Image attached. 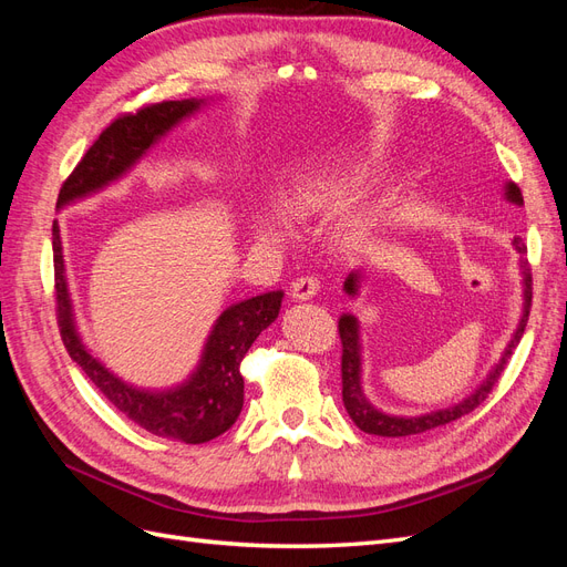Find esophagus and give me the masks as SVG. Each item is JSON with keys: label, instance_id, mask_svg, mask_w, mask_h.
Masks as SVG:
<instances>
[{"label": "esophagus", "instance_id": "esophagus-1", "mask_svg": "<svg viewBox=\"0 0 567 567\" xmlns=\"http://www.w3.org/2000/svg\"><path fill=\"white\" fill-rule=\"evenodd\" d=\"M319 293V281L315 277H300L290 286V298L296 302H307Z\"/></svg>", "mask_w": 567, "mask_h": 567}]
</instances>
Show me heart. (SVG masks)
Instances as JSON below:
<instances>
[{"label": "heart", "mask_w": 567, "mask_h": 567, "mask_svg": "<svg viewBox=\"0 0 567 567\" xmlns=\"http://www.w3.org/2000/svg\"><path fill=\"white\" fill-rule=\"evenodd\" d=\"M367 179L369 167L364 158L348 146H336L321 161L288 179L279 196V205L290 219L310 221L340 210ZM367 227L369 213L357 210L340 221L338 238L342 244H354ZM255 234L269 238V241H281L286 236V221L274 210H260L255 215Z\"/></svg>", "instance_id": "1"}]
</instances>
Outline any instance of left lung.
<instances>
[{
  "label": "left lung",
  "instance_id": "8db88e82",
  "mask_svg": "<svg viewBox=\"0 0 567 567\" xmlns=\"http://www.w3.org/2000/svg\"><path fill=\"white\" fill-rule=\"evenodd\" d=\"M504 198L513 205H523V194L520 188L513 184V182H504ZM511 246L516 248V252L520 255L518 267H520V284H523V312L518 319L516 331H513L508 346L504 348L499 362H494V367L487 371V375L483 381L475 385V390L466 398L450 404V406H442L435 411H425V414H416V416H398V414H388V411L373 406L371 400L367 398L364 392V381H362V373H364V359H362V326H359L357 315L346 312L340 315L338 319V331H340V342H342V404H346L350 419L354 421V425L359 431H364L369 435H381V437H406V435H419L425 431H433L437 425L444 423H452L461 416L471 414V411L480 404L485 402V398L489 394V390L494 388V383L499 381V375L506 367V362L511 359L513 350L523 338L525 331V323L529 317V305H532V277H529V267L525 260V252L527 246L523 244L520 236H513ZM367 279V274L362 269H354L348 274L346 284H342V290H346V296L357 300L359 293H362V284Z\"/></svg>",
  "mask_w": 567,
  "mask_h": 567
}]
</instances>
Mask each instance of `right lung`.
<instances>
[{
  "label": "right lung",
  "instance_id": "1",
  "mask_svg": "<svg viewBox=\"0 0 567 567\" xmlns=\"http://www.w3.org/2000/svg\"><path fill=\"white\" fill-rule=\"evenodd\" d=\"M219 99V96H217ZM215 99H182L146 106L134 115L117 117L101 132L84 153L73 175L65 179L56 208L90 198L146 158V153L179 127L184 120L208 109ZM54 274L59 329L63 346L87 379L104 392V398L144 431L186 444L208 442L236 423L244 409L241 362L252 342L279 317L284 290H267L255 298L229 305L203 342L198 364L186 379L169 388H142L120 379L82 340L75 307L68 288L61 227L54 221Z\"/></svg>",
  "mask_w": 567,
  "mask_h": 567
}]
</instances>
